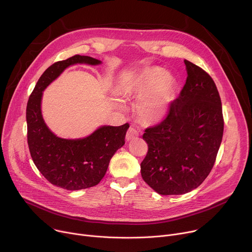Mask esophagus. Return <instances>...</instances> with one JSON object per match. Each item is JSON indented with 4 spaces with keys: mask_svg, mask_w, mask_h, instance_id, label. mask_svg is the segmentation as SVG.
<instances>
[{
    "mask_svg": "<svg viewBox=\"0 0 252 252\" xmlns=\"http://www.w3.org/2000/svg\"><path fill=\"white\" fill-rule=\"evenodd\" d=\"M137 136H138V131H137L135 128L129 127V128L127 129L126 135V138L127 141H128V140H131V139H133V138H135V137H137Z\"/></svg>",
    "mask_w": 252,
    "mask_h": 252,
    "instance_id": "obj_1",
    "label": "esophagus"
}]
</instances>
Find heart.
Instances as JSON below:
<instances>
[{"label": "heart", "instance_id": "heart-1", "mask_svg": "<svg viewBox=\"0 0 252 252\" xmlns=\"http://www.w3.org/2000/svg\"><path fill=\"white\" fill-rule=\"evenodd\" d=\"M130 94L139 97L136 113L147 124L161 121L167 114L174 96V81L160 68H147L135 78Z\"/></svg>", "mask_w": 252, "mask_h": 252}]
</instances>
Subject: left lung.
<instances>
[{"mask_svg": "<svg viewBox=\"0 0 252 252\" xmlns=\"http://www.w3.org/2000/svg\"><path fill=\"white\" fill-rule=\"evenodd\" d=\"M188 78L166 118L148 127L149 151L140 163L142 179L161 195L198 188L211 171L223 135L220 96L211 77L185 60Z\"/></svg>", "mask_w": 252, "mask_h": 252, "instance_id": "1", "label": "left lung"}]
</instances>
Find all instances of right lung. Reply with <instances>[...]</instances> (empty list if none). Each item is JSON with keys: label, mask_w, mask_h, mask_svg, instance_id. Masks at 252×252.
<instances>
[{"label": "right lung", "mask_w": 252, "mask_h": 252, "mask_svg": "<svg viewBox=\"0 0 252 252\" xmlns=\"http://www.w3.org/2000/svg\"><path fill=\"white\" fill-rule=\"evenodd\" d=\"M100 63L88 56L76 55L53 63L44 71L28 100V145L32 161L52 185L63 189L79 190L96 186L104 176L115 153L125 145L129 125L103 126L79 139L58 137L42 117L43 91L71 64L95 65Z\"/></svg>", "instance_id": "add662e5"}]
</instances>
